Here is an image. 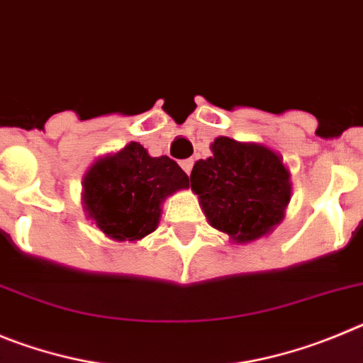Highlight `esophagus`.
Segmentation results:
<instances>
[{
    "label": "esophagus",
    "mask_w": 363,
    "mask_h": 363,
    "mask_svg": "<svg viewBox=\"0 0 363 363\" xmlns=\"http://www.w3.org/2000/svg\"><path fill=\"white\" fill-rule=\"evenodd\" d=\"M181 168L189 175L191 174V168H194V161L191 159H184V161H181Z\"/></svg>",
    "instance_id": "34e87169"
}]
</instances>
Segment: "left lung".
I'll list each match as a JSON object with an SVG mask.
<instances>
[{"label":"left lung","instance_id":"8db88e82","mask_svg":"<svg viewBox=\"0 0 363 363\" xmlns=\"http://www.w3.org/2000/svg\"><path fill=\"white\" fill-rule=\"evenodd\" d=\"M213 157L195 162L189 181L206 217L237 242L257 240L284 218L291 184L275 152L218 137Z\"/></svg>","mask_w":363,"mask_h":363}]
</instances>
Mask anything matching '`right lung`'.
<instances>
[{"instance_id":"right-lung-1","label":"right lung","mask_w":363,"mask_h":363,"mask_svg":"<svg viewBox=\"0 0 363 363\" xmlns=\"http://www.w3.org/2000/svg\"><path fill=\"white\" fill-rule=\"evenodd\" d=\"M189 179L169 157H150L139 143L99 159L84 175V208L113 240H139L157 228L161 204Z\"/></svg>"}]
</instances>
